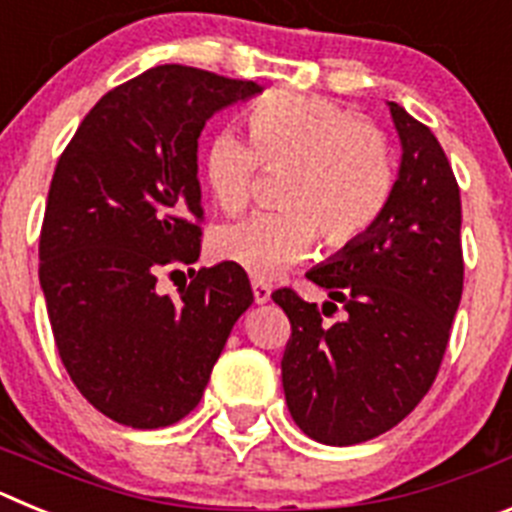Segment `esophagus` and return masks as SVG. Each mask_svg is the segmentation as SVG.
I'll return each mask as SVG.
<instances>
[{"mask_svg":"<svg viewBox=\"0 0 512 512\" xmlns=\"http://www.w3.org/2000/svg\"><path fill=\"white\" fill-rule=\"evenodd\" d=\"M251 289H253V300H256V305H264V302H269V297H271L269 284L259 282V279H253Z\"/></svg>","mask_w":512,"mask_h":512,"instance_id":"esophagus-1","label":"esophagus"}]
</instances>
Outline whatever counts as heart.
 <instances>
[{"label": "heart", "instance_id": "1", "mask_svg": "<svg viewBox=\"0 0 512 512\" xmlns=\"http://www.w3.org/2000/svg\"><path fill=\"white\" fill-rule=\"evenodd\" d=\"M251 143L217 130L205 153V176L225 212L251 202L261 166L287 169L279 202L287 210L256 212L212 235L220 259L269 279L305 259L315 238L343 248L384 215L395 192V153L382 128L356 120L338 104L307 94L274 92L246 112Z\"/></svg>", "mask_w": 512, "mask_h": 512}]
</instances>
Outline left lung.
Here are the masks:
<instances>
[{"mask_svg": "<svg viewBox=\"0 0 512 512\" xmlns=\"http://www.w3.org/2000/svg\"><path fill=\"white\" fill-rule=\"evenodd\" d=\"M402 140L392 200L366 235L307 274L330 302L292 287L271 300L292 336L282 356L287 408L310 438L351 446L390 431L428 395L464 289L461 197L436 135L390 102ZM341 304L336 324H323ZM334 311L327 315V307Z\"/></svg>", "mask_w": 512, "mask_h": 512, "instance_id": "8db88e82", "label": "left lung"}]
</instances>
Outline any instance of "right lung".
I'll return each mask as SVG.
<instances>
[{
  "mask_svg": "<svg viewBox=\"0 0 512 512\" xmlns=\"http://www.w3.org/2000/svg\"><path fill=\"white\" fill-rule=\"evenodd\" d=\"M261 92L166 63L104 94L53 171L40 228V287L76 390L130 428L192 413L253 292L238 264L189 269L174 295L158 287L200 259L197 138L220 107Z\"/></svg>",
  "mask_w": 512,
  "mask_h": 512,
  "instance_id": "1",
  "label": "right lung"
}]
</instances>
